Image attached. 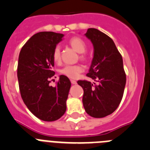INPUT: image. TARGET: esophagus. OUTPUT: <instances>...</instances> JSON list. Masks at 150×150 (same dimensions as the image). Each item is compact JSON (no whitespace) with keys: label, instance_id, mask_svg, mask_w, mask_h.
Segmentation results:
<instances>
[{"label":"esophagus","instance_id":"obj_1","mask_svg":"<svg viewBox=\"0 0 150 150\" xmlns=\"http://www.w3.org/2000/svg\"><path fill=\"white\" fill-rule=\"evenodd\" d=\"M71 83H72V84H76V80H74V79H71Z\"/></svg>","mask_w":150,"mask_h":150}]
</instances>
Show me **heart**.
<instances>
[{"instance_id":"1","label":"heart","mask_w":150,"mask_h":150,"mask_svg":"<svg viewBox=\"0 0 150 150\" xmlns=\"http://www.w3.org/2000/svg\"><path fill=\"white\" fill-rule=\"evenodd\" d=\"M69 44L79 53H81L79 58L81 60L86 61L87 59V56L83 52H86L87 48L86 43L83 38L79 37H74L70 39ZM52 59L55 63H59L61 62V50L59 46H56L53 50L52 53ZM83 71V67L80 64H75V65H66L61 70V74L64 76H67L71 79H75L79 75L80 73Z\"/></svg>"}]
</instances>
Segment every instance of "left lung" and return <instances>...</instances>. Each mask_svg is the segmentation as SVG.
Segmentation results:
<instances>
[{
  "label": "left lung",
  "mask_w": 150,
  "mask_h": 150,
  "mask_svg": "<svg viewBox=\"0 0 150 150\" xmlns=\"http://www.w3.org/2000/svg\"><path fill=\"white\" fill-rule=\"evenodd\" d=\"M85 35L94 46V56L86 76L98 84L78 80L84 94L86 112L94 118H103L114 112L120 105L126 83L122 57L114 42L98 29L88 28Z\"/></svg>",
  "instance_id": "left-lung-1"
}]
</instances>
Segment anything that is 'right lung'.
<instances>
[{
	"instance_id": "add662e5",
	"label": "right lung",
	"mask_w": 150,
	"mask_h": 150,
	"mask_svg": "<svg viewBox=\"0 0 150 150\" xmlns=\"http://www.w3.org/2000/svg\"><path fill=\"white\" fill-rule=\"evenodd\" d=\"M64 34L43 31L33 35L19 53L17 76L21 97L29 110L41 120H59L66 111L71 83L61 75L55 87L50 86L55 75L52 53Z\"/></svg>"
}]
</instances>
